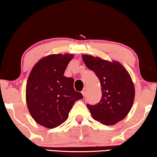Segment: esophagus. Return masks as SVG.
<instances>
[{"mask_svg": "<svg viewBox=\"0 0 157 157\" xmlns=\"http://www.w3.org/2000/svg\"><path fill=\"white\" fill-rule=\"evenodd\" d=\"M86 92H87V89H86V88H84V89H83V91H81V94H83V96H86Z\"/></svg>", "mask_w": 157, "mask_h": 157, "instance_id": "1", "label": "esophagus"}]
</instances>
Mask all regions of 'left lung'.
<instances>
[{
  "instance_id": "obj_1",
  "label": "left lung",
  "mask_w": 157,
  "mask_h": 157,
  "mask_svg": "<svg viewBox=\"0 0 157 157\" xmlns=\"http://www.w3.org/2000/svg\"><path fill=\"white\" fill-rule=\"evenodd\" d=\"M83 61L99 78L102 96L95 105L86 104L92 117L105 125H113L126 117L134 99V86L121 64L83 55Z\"/></svg>"
}]
</instances>
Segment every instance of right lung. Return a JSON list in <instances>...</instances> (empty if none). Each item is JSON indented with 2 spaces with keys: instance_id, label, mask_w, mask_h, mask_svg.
<instances>
[{
  "instance_id": "1",
  "label": "right lung",
  "mask_w": 157,
  "mask_h": 157,
  "mask_svg": "<svg viewBox=\"0 0 157 157\" xmlns=\"http://www.w3.org/2000/svg\"><path fill=\"white\" fill-rule=\"evenodd\" d=\"M73 57L48 56L34 66L28 78V109L33 119L46 128H56L66 121L74 103L83 98L74 90V79L63 76Z\"/></svg>"
}]
</instances>
